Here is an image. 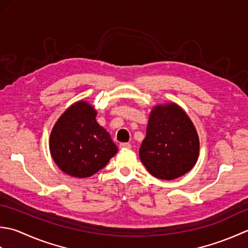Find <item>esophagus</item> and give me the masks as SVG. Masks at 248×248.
<instances>
[{"mask_svg":"<svg viewBox=\"0 0 248 248\" xmlns=\"http://www.w3.org/2000/svg\"><path fill=\"white\" fill-rule=\"evenodd\" d=\"M120 148L121 149H130L131 148V144L130 143H121L120 144Z\"/></svg>","mask_w":248,"mask_h":248,"instance_id":"obj_1","label":"esophagus"}]
</instances>
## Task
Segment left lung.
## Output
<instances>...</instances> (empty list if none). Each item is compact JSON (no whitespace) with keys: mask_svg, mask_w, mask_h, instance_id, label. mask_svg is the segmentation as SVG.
I'll return each mask as SVG.
<instances>
[{"mask_svg":"<svg viewBox=\"0 0 248 248\" xmlns=\"http://www.w3.org/2000/svg\"><path fill=\"white\" fill-rule=\"evenodd\" d=\"M139 156L149 172L160 180L180 178L193 168L199 156V137L180 106L158 105L151 111Z\"/></svg>","mask_w":248,"mask_h":248,"instance_id":"obj_1","label":"left lung"}]
</instances>
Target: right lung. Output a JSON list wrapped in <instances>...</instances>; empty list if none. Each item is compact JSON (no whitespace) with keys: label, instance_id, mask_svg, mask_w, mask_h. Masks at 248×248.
Listing matches in <instances>:
<instances>
[{"label":"right lung","instance_id":"obj_1","mask_svg":"<svg viewBox=\"0 0 248 248\" xmlns=\"http://www.w3.org/2000/svg\"><path fill=\"white\" fill-rule=\"evenodd\" d=\"M96 110L80 100L61 115L50 134V153L59 168L75 178H88L103 169L118 146L96 122Z\"/></svg>","mask_w":248,"mask_h":248}]
</instances>
